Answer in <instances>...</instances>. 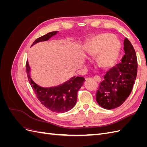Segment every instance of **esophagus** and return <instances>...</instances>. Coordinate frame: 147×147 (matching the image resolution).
Here are the masks:
<instances>
[{
	"instance_id": "obj_1",
	"label": "esophagus",
	"mask_w": 147,
	"mask_h": 147,
	"mask_svg": "<svg viewBox=\"0 0 147 147\" xmlns=\"http://www.w3.org/2000/svg\"><path fill=\"white\" fill-rule=\"evenodd\" d=\"M94 79L96 81H97V82H100L101 81V78L99 76H97V75H96V76H94Z\"/></svg>"
}]
</instances>
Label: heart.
Instances as JSON below:
<instances>
[{
	"label": "heart",
	"mask_w": 147,
	"mask_h": 147,
	"mask_svg": "<svg viewBox=\"0 0 147 147\" xmlns=\"http://www.w3.org/2000/svg\"><path fill=\"white\" fill-rule=\"evenodd\" d=\"M120 43L118 40L109 34H102L93 37L88 43V55H97V63L104 68L112 67L119 55Z\"/></svg>",
	"instance_id": "obj_1"
}]
</instances>
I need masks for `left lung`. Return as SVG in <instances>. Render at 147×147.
I'll return each mask as SVG.
<instances>
[{
	"instance_id": "8db88e82",
	"label": "left lung",
	"mask_w": 147,
	"mask_h": 147,
	"mask_svg": "<svg viewBox=\"0 0 147 147\" xmlns=\"http://www.w3.org/2000/svg\"><path fill=\"white\" fill-rule=\"evenodd\" d=\"M125 55L121 63L104 75L96 93V101L102 108L111 110L122 105L130 95L137 73V59L134 47L126 38L124 40Z\"/></svg>"
}]
</instances>
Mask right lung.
<instances>
[{
    "label": "right lung",
    "instance_id": "1",
    "mask_svg": "<svg viewBox=\"0 0 147 147\" xmlns=\"http://www.w3.org/2000/svg\"><path fill=\"white\" fill-rule=\"evenodd\" d=\"M58 31H54L47 34L38 38L33 42L32 46L40 42L47 41ZM26 72L28 80L41 104L56 113H64L72 109L76 104L77 100V92L82 86L84 78L82 77H74L69 80L57 86L43 88L38 86L30 77V67L27 60L26 62Z\"/></svg>",
    "mask_w": 147,
    "mask_h": 147
}]
</instances>
